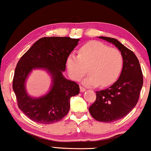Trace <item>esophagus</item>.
Instances as JSON below:
<instances>
[{"label": "esophagus", "mask_w": 151, "mask_h": 151, "mask_svg": "<svg viewBox=\"0 0 151 151\" xmlns=\"http://www.w3.org/2000/svg\"><path fill=\"white\" fill-rule=\"evenodd\" d=\"M80 91H81V92H84V91H86L85 88H84V87H82V86H80Z\"/></svg>", "instance_id": "34e87169"}]
</instances>
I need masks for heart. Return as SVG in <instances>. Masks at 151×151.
I'll return each instance as SVG.
<instances>
[{
	"label": "heart",
	"mask_w": 151,
	"mask_h": 151,
	"mask_svg": "<svg viewBox=\"0 0 151 151\" xmlns=\"http://www.w3.org/2000/svg\"><path fill=\"white\" fill-rule=\"evenodd\" d=\"M66 65L71 78L78 81L86 73L84 85L92 87L100 84L108 86L116 81L124 65L122 54L118 49H113L104 43L92 41L86 43L78 51V56L69 55Z\"/></svg>",
	"instance_id": "obj_1"
}]
</instances>
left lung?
<instances>
[{"mask_svg": "<svg viewBox=\"0 0 151 151\" xmlns=\"http://www.w3.org/2000/svg\"><path fill=\"white\" fill-rule=\"evenodd\" d=\"M99 38L112 43L119 49L124 65L120 76L113 85L96 91V100L88 110L96 120L113 122L123 118L136 106L143 85V75L139 60L133 51L117 39Z\"/></svg>", "mask_w": 151, "mask_h": 151, "instance_id": "1", "label": "left lung"}]
</instances>
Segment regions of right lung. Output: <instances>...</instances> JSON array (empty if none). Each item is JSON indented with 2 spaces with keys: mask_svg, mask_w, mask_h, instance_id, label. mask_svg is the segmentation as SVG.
<instances>
[{
  "mask_svg": "<svg viewBox=\"0 0 151 151\" xmlns=\"http://www.w3.org/2000/svg\"><path fill=\"white\" fill-rule=\"evenodd\" d=\"M79 39L70 37H44L37 40L20 58L13 79V90L19 109L32 121L49 124L61 120L69 112L70 98L79 94V85L64 77L66 60ZM50 73L52 84L48 94L38 99L27 94L26 78L33 69Z\"/></svg>",
  "mask_w": 151,
  "mask_h": 151,
  "instance_id": "1",
  "label": "right lung"
}]
</instances>
